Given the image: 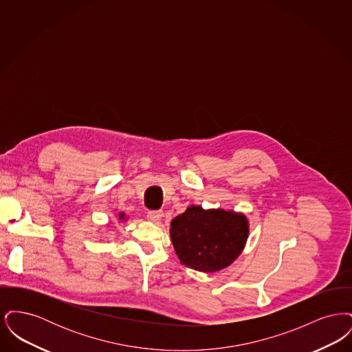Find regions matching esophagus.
<instances>
[{
	"instance_id": "34e87169",
	"label": "esophagus",
	"mask_w": 352,
	"mask_h": 352,
	"mask_svg": "<svg viewBox=\"0 0 352 352\" xmlns=\"http://www.w3.org/2000/svg\"><path fill=\"white\" fill-rule=\"evenodd\" d=\"M148 219L151 220V221H154V223H157V221H160L161 219H162V217H164V212L162 211H149L148 212Z\"/></svg>"
}]
</instances>
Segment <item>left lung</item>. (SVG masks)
Wrapping results in <instances>:
<instances>
[{
	"mask_svg": "<svg viewBox=\"0 0 352 352\" xmlns=\"http://www.w3.org/2000/svg\"><path fill=\"white\" fill-rule=\"evenodd\" d=\"M248 220L224 210L188 207L171 220L170 236L181 263L199 272H217L231 265L248 237Z\"/></svg>",
	"mask_w": 352,
	"mask_h": 352,
	"instance_id": "8db88e82",
	"label": "left lung"
}]
</instances>
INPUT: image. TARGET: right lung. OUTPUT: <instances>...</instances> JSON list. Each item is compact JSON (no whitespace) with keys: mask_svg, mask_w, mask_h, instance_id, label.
I'll list each match as a JSON object with an SVG mask.
<instances>
[{"mask_svg":"<svg viewBox=\"0 0 352 352\" xmlns=\"http://www.w3.org/2000/svg\"><path fill=\"white\" fill-rule=\"evenodd\" d=\"M118 218L124 219V214H122V212H121V214H120V217H118Z\"/></svg>","mask_w":352,"mask_h":352,"instance_id":"obj_1","label":"right lung"}]
</instances>
